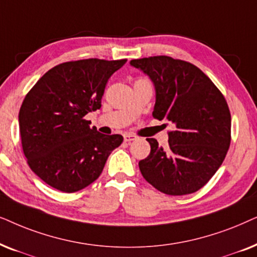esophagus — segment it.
<instances>
[{"instance_id": "1", "label": "esophagus", "mask_w": 257, "mask_h": 257, "mask_svg": "<svg viewBox=\"0 0 257 257\" xmlns=\"http://www.w3.org/2000/svg\"><path fill=\"white\" fill-rule=\"evenodd\" d=\"M123 139H124V142H132V141H135L136 139V136L135 135H132V134H125L124 136H123Z\"/></svg>"}]
</instances>
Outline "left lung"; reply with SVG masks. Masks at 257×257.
<instances>
[{"mask_svg":"<svg viewBox=\"0 0 257 257\" xmlns=\"http://www.w3.org/2000/svg\"><path fill=\"white\" fill-rule=\"evenodd\" d=\"M155 85L153 116L168 119L169 148L147 139L150 154L139 162L147 182L167 195L201 189L223 162L230 146L231 117L216 85L196 66L169 56L132 60Z\"/></svg>","mask_w":257,"mask_h":257,"instance_id":"8db88e82","label":"left lung"}]
</instances>
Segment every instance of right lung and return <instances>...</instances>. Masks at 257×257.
Here are the masks:
<instances>
[{
  "instance_id": "right-lung-1",
  "label": "right lung",
  "mask_w": 257,
  "mask_h": 257,
  "mask_svg": "<svg viewBox=\"0 0 257 257\" xmlns=\"http://www.w3.org/2000/svg\"><path fill=\"white\" fill-rule=\"evenodd\" d=\"M126 60L88 59L48 70L19 112L22 149L30 169L55 189L75 193L98 179L122 135L90 128L84 116L101 108L105 84Z\"/></svg>"
}]
</instances>
